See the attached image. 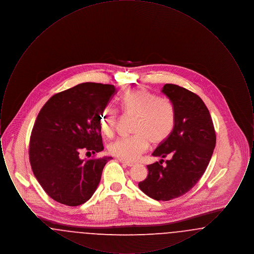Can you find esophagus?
I'll list each match as a JSON object with an SVG mask.
<instances>
[{"mask_svg":"<svg viewBox=\"0 0 254 254\" xmlns=\"http://www.w3.org/2000/svg\"><path fill=\"white\" fill-rule=\"evenodd\" d=\"M119 161L121 162L122 164H124V165H126V166H127V167H133V166H135V163H133V162L126 161V160H123V159H119Z\"/></svg>","mask_w":254,"mask_h":254,"instance_id":"34e87169","label":"esophagus"}]
</instances>
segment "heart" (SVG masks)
I'll return each mask as SVG.
<instances>
[{"label": "heart", "instance_id": "1", "mask_svg": "<svg viewBox=\"0 0 254 254\" xmlns=\"http://www.w3.org/2000/svg\"><path fill=\"white\" fill-rule=\"evenodd\" d=\"M122 111L127 116L135 117L133 136L123 137L110 143L109 153L126 161H134L144 153L149 142L159 145L166 141L175 127L176 111L173 104L167 98L159 97L145 88L127 91L120 100ZM117 113L106 108L99 118L101 132L107 137L115 133Z\"/></svg>", "mask_w": 254, "mask_h": 254}]
</instances>
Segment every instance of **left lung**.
<instances>
[{
    "label": "left lung",
    "instance_id": "8db88e82",
    "mask_svg": "<svg viewBox=\"0 0 254 254\" xmlns=\"http://www.w3.org/2000/svg\"><path fill=\"white\" fill-rule=\"evenodd\" d=\"M162 92L176 111L175 127L153 151L159 162L147 166L148 174L139 189L157 201H169L190 191L204 174L211 159L216 135L203 100L179 85L166 84ZM169 157L162 165L164 157Z\"/></svg>",
    "mask_w": 254,
    "mask_h": 254
}]
</instances>
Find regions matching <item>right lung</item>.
<instances>
[{"label":"right lung","instance_id":"add662e5","mask_svg":"<svg viewBox=\"0 0 254 254\" xmlns=\"http://www.w3.org/2000/svg\"><path fill=\"white\" fill-rule=\"evenodd\" d=\"M116 93L112 85L83 83L51 97L40 110L29 142V161L50 198L63 205L85 203L111 157L82 160V151L104 149L99 118Z\"/></svg>","mask_w":254,"mask_h":254}]
</instances>
